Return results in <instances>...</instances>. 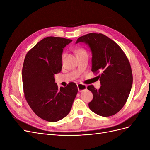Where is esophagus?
<instances>
[{
    "label": "esophagus",
    "instance_id": "obj_1",
    "mask_svg": "<svg viewBox=\"0 0 150 150\" xmlns=\"http://www.w3.org/2000/svg\"><path fill=\"white\" fill-rule=\"evenodd\" d=\"M77 86H78V89L79 92L83 91L87 89V86L85 84H81V83L78 84H77Z\"/></svg>",
    "mask_w": 150,
    "mask_h": 150
}]
</instances>
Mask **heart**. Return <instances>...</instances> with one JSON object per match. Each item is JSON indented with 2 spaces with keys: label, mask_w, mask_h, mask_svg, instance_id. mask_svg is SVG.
<instances>
[{
  "label": "heart",
  "mask_w": 150,
  "mask_h": 150,
  "mask_svg": "<svg viewBox=\"0 0 150 150\" xmlns=\"http://www.w3.org/2000/svg\"><path fill=\"white\" fill-rule=\"evenodd\" d=\"M84 51H86L83 48H79V49H78V50H77V52H78V54L80 53L81 52H84Z\"/></svg>",
  "instance_id": "b5f03b06"
}]
</instances>
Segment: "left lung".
<instances>
[{
	"label": "left lung",
	"mask_w": 150,
	"mask_h": 150,
	"mask_svg": "<svg viewBox=\"0 0 150 150\" xmlns=\"http://www.w3.org/2000/svg\"><path fill=\"white\" fill-rule=\"evenodd\" d=\"M89 45L92 52V69L101 83L98 90L93 85L88 89L93 94L89 103L96 114L111 116L118 112L126 103L133 84L130 63L121 48L112 39L101 33H89L77 40Z\"/></svg>",
	"instance_id": "left-lung-1"
}]
</instances>
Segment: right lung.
<instances>
[{
    "instance_id": "add662e5",
    "label": "right lung",
    "mask_w": 150,
    "mask_h": 150,
    "mask_svg": "<svg viewBox=\"0 0 150 150\" xmlns=\"http://www.w3.org/2000/svg\"><path fill=\"white\" fill-rule=\"evenodd\" d=\"M71 41L52 36L44 38L27 53L24 61V97L35 114L49 122L58 121L69 114L78 93L74 83L59 88L54 78L62 69L63 48Z\"/></svg>"
}]
</instances>
